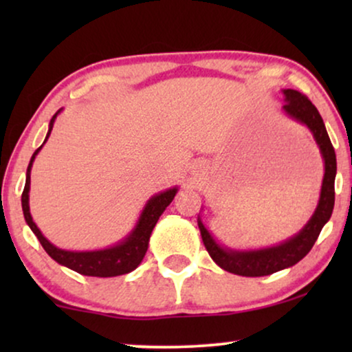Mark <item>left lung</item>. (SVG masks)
Returning <instances> with one entry per match:
<instances>
[{"label":"left lung","mask_w":352,"mask_h":352,"mask_svg":"<svg viewBox=\"0 0 352 352\" xmlns=\"http://www.w3.org/2000/svg\"><path fill=\"white\" fill-rule=\"evenodd\" d=\"M285 94V112L298 122L305 123L314 134L317 146L320 148L322 157L325 162V175L322 182L320 200L317 205L316 213L312 214L309 223L300 234L292 237L277 247L254 250V252H232V250L221 248L214 242L205 226L199 219V229L201 240L206 252L213 261L224 271L237 274L243 277H261L269 276L282 269L290 267L298 261H301L311 248L314 247L317 237H319L322 228L330 219L331 211L335 205V176H336V155L335 148L331 146L329 134H327L324 120H322L319 110L311 102L309 98L295 89H283Z\"/></svg>","instance_id":"left-lung-1"}]
</instances>
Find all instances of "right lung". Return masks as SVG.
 Listing matches in <instances>:
<instances>
[{"instance_id":"obj_1","label":"right lung","mask_w":352,"mask_h":352,"mask_svg":"<svg viewBox=\"0 0 352 352\" xmlns=\"http://www.w3.org/2000/svg\"><path fill=\"white\" fill-rule=\"evenodd\" d=\"M57 113L51 118L50 131H47L46 139L50 138L52 124H54ZM41 147L36 148L35 153L32 155L30 163H28L27 181L22 192L23 216H25L27 224L30 226L33 234H35L38 240H40L41 247L46 250V253L50 254L54 261L62 264V266H67L69 269H74L75 272L83 274V276L115 277V276H122V274H128L134 271V269L141 264L144 254L147 252L148 239H151V234L153 228H155L158 218H160L166 206L171 204V200L175 199L177 189H170L166 192H162V194H158L153 197V199L148 200V204L142 211L141 219H139V224L136 226V229L133 230V234L129 235L124 242L117 245V247L99 250V252H65V250L54 247V245L50 243L45 237H43L40 229H38L36 224L33 223L32 214H30V206H28L32 163L35 160V155L40 152Z\"/></svg>"}]
</instances>
